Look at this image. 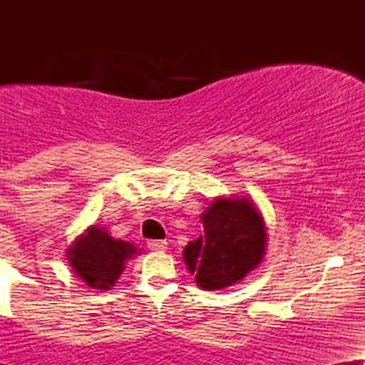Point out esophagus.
<instances>
[{
    "mask_svg": "<svg viewBox=\"0 0 365 365\" xmlns=\"http://www.w3.org/2000/svg\"><path fill=\"white\" fill-rule=\"evenodd\" d=\"M148 247L150 250H165L168 247V242L166 240H149Z\"/></svg>",
    "mask_w": 365,
    "mask_h": 365,
    "instance_id": "esophagus-1",
    "label": "esophagus"
}]
</instances>
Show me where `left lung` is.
Masks as SVG:
<instances>
[{"label":"left lung","mask_w":365,"mask_h":365,"mask_svg":"<svg viewBox=\"0 0 365 365\" xmlns=\"http://www.w3.org/2000/svg\"><path fill=\"white\" fill-rule=\"evenodd\" d=\"M200 221L204 233L183 250V261L200 288L232 287L262 261L266 228L249 199H217Z\"/></svg>","instance_id":"1"}]
</instances>
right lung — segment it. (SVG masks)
<instances>
[{"mask_svg":"<svg viewBox=\"0 0 365 365\" xmlns=\"http://www.w3.org/2000/svg\"><path fill=\"white\" fill-rule=\"evenodd\" d=\"M137 249L125 240H115L106 230L92 226L68 249V261L87 287L106 290L116 283L127 259Z\"/></svg>","mask_w":365,"mask_h":365,"instance_id":"add662e5","label":"right lung"}]
</instances>
